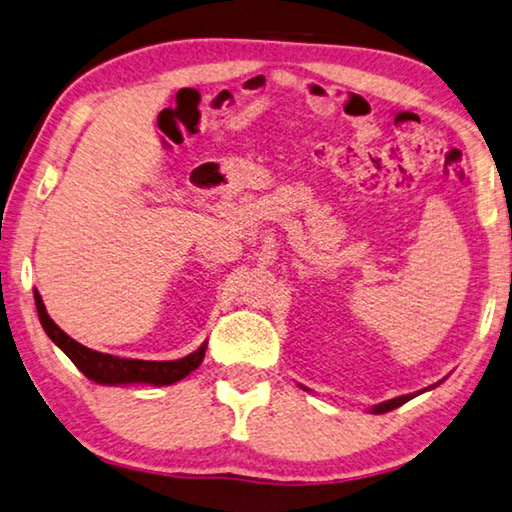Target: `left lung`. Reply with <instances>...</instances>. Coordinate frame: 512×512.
I'll return each instance as SVG.
<instances>
[{
	"label": "left lung",
	"mask_w": 512,
	"mask_h": 512,
	"mask_svg": "<svg viewBox=\"0 0 512 512\" xmlns=\"http://www.w3.org/2000/svg\"><path fill=\"white\" fill-rule=\"evenodd\" d=\"M415 395H404V397H397V399H388V401H383V404H379V406H372V413L374 415H381V413H388V410H395V408H399V406H404L408 399H413Z\"/></svg>",
	"instance_id": "obj_1"
}]
</instances>
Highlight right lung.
<instances>
[{"label": "right lung", "instance_id": "add662e5", "mask_svg": "<svg viewBox=\"0 0 512 512\" xmlns=\"http://www.w3.org/2000/svg\"><path fill=\"white\" fill-rule=\"evenodd\" d=\"M36 297V308L40 324H43L45 333L52 338L54 345L61 347L67 358L72 360L79 370L88 376L90 381L104 383V385H122V383H154V385H170L181 379H186L190 372H195L201 365L206 354V342L197 351H192L186 358L179 360H136V358H120L111 354H102V351L83 347L81 342L72 340L70 335L56 326L52 317L47 315L43 297L38 290H33Z\"/></svg>", "mask_w": 512, "mask_h": 512}]
</instances>
